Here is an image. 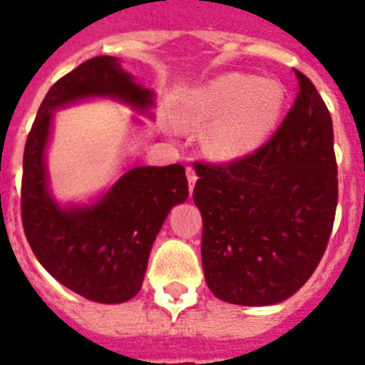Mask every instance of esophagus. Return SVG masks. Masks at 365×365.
<instances>
[{"mask_svg": "<svg viewBox=\"0 0 365 365\" xmlns=\"http://www.w3.org/2000/svg\"><path fill=\"white\" fill-rule=\"evenodd\" d=\"M185 175H187V183H190V191H193V185L197 182V174H195V170L191 166L185 168Z\"/></svg>", "mask_w": 365, "mask_h": 365, "instance_id": "1", "label": "esophagus"}]
</instances>
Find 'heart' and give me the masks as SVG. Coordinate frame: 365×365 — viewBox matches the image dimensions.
I'll use <instances>...</instances> for the list:
<instances>
[{"instance_id":"b5f03b06","label":"heart","mask_w":365,"mask_h":365,"mask_svg":"<svg viewBox=\"0 0 365 365\" xmlns=\"http://www.w3.org/2000/svg\"><path fill=\"white\" fill-rule=\"evenodd\" d=\"M285 111V90L274 80L229 72L199 86L182 103V120L206 128L205 150L219 160H238L268 143Z\"/></svg>"}]
</instances>
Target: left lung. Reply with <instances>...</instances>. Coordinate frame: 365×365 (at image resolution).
Masks as SVG:
<instances>
[{
  "label": "left lung",
  "mask_w": 365,
  "mask_h": 365,
  "mask_svg": "<svg viewBox=\"0 0 365 365\" xmlns=\"http://www.w3.org/2000/svg\"><path fill=\"white\" fill-rule=\"evenodd\" d=\"M295 76V103L268 143L227 164H193L205 282L227 303H282L329 245L338 201L332 119L313 82Z\"/></svg>",
  "instance_id": "1"
}]
</instances>
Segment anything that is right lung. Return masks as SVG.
I'll use <instances>...</instances> for the list:
<instances>
[{
  "label": "right lung",
  "mask_w": 365,
  "mask_h": 365,
  "mask_svg": "<svg viewBox=\"0 0 365 365\" xmlns=\"http://www.w3.org/2000/svg\"><path fill=\"white\" fill-rule=\"evenodd\" d=\"M113 97L146 111L150 90L127 74L115 56H96L60 78L38 107L23 154L21 219L43 268L62 285L97 303H123L140 291L150 248L170 209L183 203L182 164L136 166L93 205L60 207L48 191L44 148L52 111L83 97Z\"/></svg>",
  "instance_id": "1"
}]
</instances>
